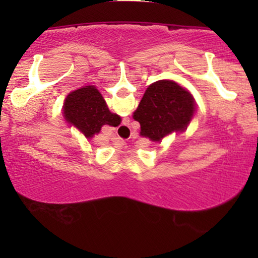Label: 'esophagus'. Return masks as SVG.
I'll return each instance as SVG.
<instances>
[{
  "label": "esophagus",
  "mask_w": 258,
  "mask_h": 258,
  "mask_svg": "<svg viewBox=\"0 0 258 258\" xmlns=\"http://www.w3.org/2000/svg\"><path fill=\"white\" fill-rule=\"evenodd\" d=\"M117 132H118V134H119V135H121L122 137L128 136V135H129V132H130L129 124H126V123H123V124L117 129Z\"/></svg>",
  "instance_id": "esophagus-1"
}]
</instances>
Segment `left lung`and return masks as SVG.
I'll return each mask as SVG.
<instances>
[{
    "mask_svg": "<svg viewBox=\"0 0 258 258\" xmlns=\"http://www.w3.org/2000/svg\"><path fill=\"white\" fill-rule=\"evenodd\" d=\"M195 111L188 90L174 81L161 80L147 88L133 117L140 122L141 135L161 142L172 133L184 132Z\"/></svg>",
    "mask_w": 258,
    "mask_h": 258,
    "instance_id": "left-lung-1",
    "label": "left lung"
}]
</instances>
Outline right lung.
Wrapping results in <instances>:
<instances>
[{
	"mask_svg": "<svg viewBox=\"0 0 258 258\" xmlns=\"http://www.w3.org/2000/svg\"><path fill=\"white\" fill-rule=\"evenodd\" d=\"M63 115L88 140L100 133L103 125L117 126L121 123V117L109 110L103 96L94 86L72 91L64 100Z\"/></svg>",
	"mask_w": 258,
	"mask_h": 258,
	"instance_id": "add662e5",
	"label": "right lung"
}]
</instances>
